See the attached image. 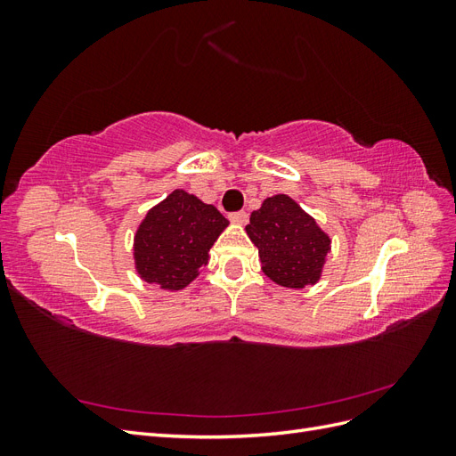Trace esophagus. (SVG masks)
Returning <instances> with one entry per match:
<instances>
[{
  "instance_id": "1",
  "label": "esophagus",
  "mask_w": 456,
  "mask_h": 456,
  "mask_svg": "<svg viewBox=\"0 0 456 456\" xmlns=\"http://www.w3.org/2000/svg\"><path fill=\"white\" fill-rule=\"evenodd\" d=\"M230 220H232L233 224L245 226L247 223H249V215H247L245 211H238V213H232V215H230Z\"/></svg>"
}]
</instances>
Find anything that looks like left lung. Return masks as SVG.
Instances as JSON below:
<instances>
[{"label":"left lung","instance_id":"1","mask_svg":"<svg viewBox=\"0 0 456 456\" xmlns=\"http://www.w3.org/2000/svg\"><path fill=\"white\" fill-rule=\"evenodd\" d=\"M247 236L258 247L262 272L287 289L322 280L330 251L329 233L287 194H275L251 213Z\"/></svg>","mask_w":456,"mask_h":456}]
</instances>
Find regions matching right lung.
<instances>
[{"label": "right lung", "instance_id": "add662e5", "mask_svg": "<svg viewBox=\"0 0 456 456\" xmlns=\"http://www.w3.org/2000/svg\"><path fill=\"white\" fill-rule=\"evenodd\" d=\"M228 220L215 205L176 188L148 209L133 238V260L139 278L163 291H181L209 262V251Z\"/></svg>", "mask_w": 456, "mask_h": 456}]
</instances>
